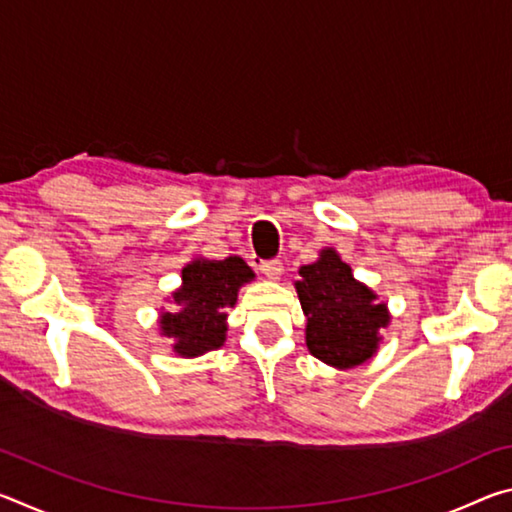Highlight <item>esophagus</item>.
I'll return each instance as SVG.
<instances>
[{"label": "esophagus", "instance_id": "obj_1", "mask_svg": "<svg viewBox=\"0 0 512 512\" xmlns=\"http://www.w3.org/2000/svg\"><path fill=\"white\" fill-rule=\"evenodd\" d=\"M259 268H262V273L266 277H271V280H280V275L284 271L280 259H268V262H262V266H259Z\"/></svg>", "mask_w": 512, "mask_h": 512}]
</instances>
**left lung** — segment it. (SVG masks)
<instances>
[{
    "instance_id": "1",
    "label": "left lung",
    "mask_w": 512,
    "mask_h": 512,
    "mask_svg": "<svg viewBox=\"0 0 512 512\" xmlns=\"http://www.w3.org/2000/svg\"><path fill=\"white\" fill-rule=\"evenodd\" d=\"M296 289L307 316V348L316 359L352 368L377 352L379 329L388 323L386 307L354 280L352 268L332 248L300 268Z\"/></svg>"
}]
</instances>
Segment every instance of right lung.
I'll use <instances>...</instances> for the list:
<instances>
[{"mask_svg": "<svg viewBox=\"0 0 512 512\" xmlns=\"http://www.w3.org/2000/svg\"><path fill=\"white\" fill-rule=\"evenodd\" d=\"M255 273L241 257L196 259L183 268V287L173 293L180 309L162 314L160 327L173 350L183 357H198L221 348L225 341V316L237 302V291Z\"/></svg>", "mask_w": 512, "mask_h": 512, "instance_id": "obj_1", "label": "right lung"}]
</instances>
